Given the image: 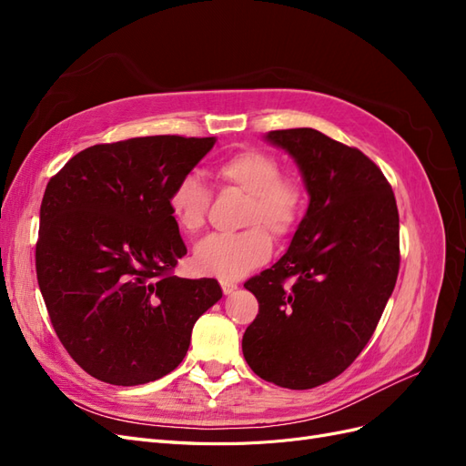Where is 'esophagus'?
Listing matches in <instances>:
<instances>
[{
	"mask_svg": "<svg viewBox=\"0 0 466 466\" xmlns=\"http://www.w3.org/2000/svg\"><path fill=\"white\" fill-rule=\"evenodd\" d=\"M219 284H221V289H223L225 295H229V293H233L237 289V281L228 279V278H221Z\"/></svg>",
	"mask_w": 466,
	"mask_h": 466,
	"instance_id": "1",
	"label": "esophagus"
}]
</instances>
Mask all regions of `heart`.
I'll list each match as a JSON object with an SVG mask.
<instances>
[{
  "label": "heart",
  "mask_w": 466,
  "mask_h": 466,
  "mask_svg": "<svg viewBox=\"0 0 466 466\" xmlns=\"http://www.w3.org/2000/svg\"><path fill=\"white\" fill-rule=\"evenodd\" d=\"M216 177L223 188L247 194L243 225L237 235H211L196 247L194 268L206 276L235 279L268 260L272 237L293 233L303 214V188L298 180L281 177V165L274 155L260 149H241L225 155L216 165ZM211 194L196 175L180 177L168 192V214L178 231L187 237L200 233L206 225Z\"/></svg>",
  "instance_id": "1"
}]
</instances>
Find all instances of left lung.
<instances>
[{
	"label": "left lung",
	"instance_id": "left-lung-1",
	"mask_svg": "<svg viewBox=\"0 0 466 466\" xmlns=\"http://www.w3.org/2000/svg\"><path fill=\"white\" fill-rule=\"evenodd\" d=\"M266 142L299 167L309 208L286 255L245 281L258 315L243 356L268 383L303 390L340 375L370 342L399 276V209L360 149L313 128Z\"/></svg>",
	"mask_w": 466,
	"mask_h": 466
}]
</instances>
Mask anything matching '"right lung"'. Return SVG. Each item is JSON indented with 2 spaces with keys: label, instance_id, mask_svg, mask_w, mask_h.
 Here are the masks:
<instances>
[{
  "label": "right lung",
  "instance_id": "obj_1",
  "mask_svg": "<svg viewBox=\"0 0 466 466\" xmlns=\"http://www.w3.org/2000/svg\"><path fill=\"white\" fill-rule=\"evenodd\" d=\"M216 137L147 136L79 151L40 204L36 278L67 354L134 387L185 360L194 322L221 299L214 278L173 276L187 255L168 192Z\"/></svg>",
  "mask_w": 466,
  "mask_h": 466
}]
</instances>
